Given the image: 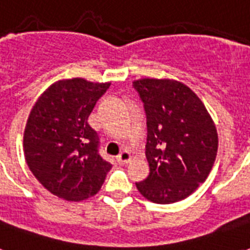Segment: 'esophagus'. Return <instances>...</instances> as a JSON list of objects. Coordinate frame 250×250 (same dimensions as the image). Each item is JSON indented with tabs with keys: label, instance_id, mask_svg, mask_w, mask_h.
Here are the masks:
<instances>
[{
	"label": "esophagus",
	"instance_id": "obj_1",
	"mask_svg": "<svg viewBox=\"0 0 250 250\" xmlns=\"http://www.w3.org/2000/svg\"><path fill=\"white\" fill-rule=\"evenodd\" d=\"M129 160H131V154H129V152H127V150H123V152L117 157V161L122 165L128 164Z\"/></svg>",
	"mask_w": 250,
	"mask_h": 250
}]
</instances>
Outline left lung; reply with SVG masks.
I'll return each mask as SVG.
<instances>
[{"label": "left lung", "instance_id": "1", "mask_svg": "<svg viewBox=\"0 0 250 250\" xmlns=\"http://www.w3.org/2000/svg\"><path fill=\"white\" fill-rule=\"evenodd\" d=\"M146 115L148 178L139 192L156 204H172L205 182L218 150V135L205 105L184 84L167 79L133 82Z\"/></svg>", "mask_w": 250, "mask_h": 250}]
</instances>
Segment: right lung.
Returning a JSON list of instances; mask_svg holds the SVG:
<instances>
[{"mask_svg": "<svg viewBox=\"0 0 250 250\" xmlns=\"http://www.w3.org/2000/svg\"><path fill=\"white\" fill-rule=\"evenodd\" d=\"M110 83L61 80L41 94L25 125V162L44 188L60 198L93 196L111 168L100 156V137L88 117Z\"/></svg>", "mask_w": 250, "mask_h": 250, "instance_id": "obj_1", "label": "right lung"}]
</instances>
